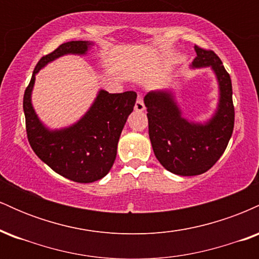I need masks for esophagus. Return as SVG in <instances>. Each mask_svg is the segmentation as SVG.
<instances>
[{
  "label": "esophagus",
  "mask_w": 259,
  "mask_h": 259,
  "mask_svg": "<svg viewBox=\"0 0 259 259\" xmlns=\"http://www.w3.org/2000/svg\"><path fill=\"white\" fill-rule=\"evenodd\" d=\"M135 111H136V112H144V111H145L144 100H142L141 97H139V99L136 100V103H135Z\"/></svg>",
  "instance_id": "obj_1"
}]
</instances>
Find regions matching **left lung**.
Wrapping results in <instances>:
<instances>
[{"label": "left lung", "instance_id": "left-lung-1", "mask_svg": "<svg viewBox=\"0 0 259 259\" xmlns=\"http://www.w3.org/2000/svg\"><path fill=\"white\" fill-rule=\"evenodd\" d=\"M191 69L210 68L218 84V102L206 120L184 117L177 94L169 89L147 92L148 135L156 158L170 173L200 175L215 164L227 148L234 130L231 79L221 58L213 51L195 46Z\"/></svg>", "mask_w": 259, "mask_h": 259}]
</instances>
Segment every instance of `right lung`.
<instances>
[{
	"mask_svg": "<svg viewBox=\"0 0 259 259\" xmlns=\"http://www.w3.org/2000/svg\"><path fill=\"white\" fill-rule=\"evenodd\" d=\"M95 42L69 41L38 61L23 101L26 134L30 146L45 164L56 173L88 184L102 179L113 167L118 141L136 102V92L109 94L100 89L90 108L68 126L52 129L38 118L31 95L36 74L63 56H88Z\"/></svg>",
	"mask_w": 259,
	"mask_h": 259,
	"instance_id": "right-lung-1",
	"label": "right lung"
}]
</instances>
